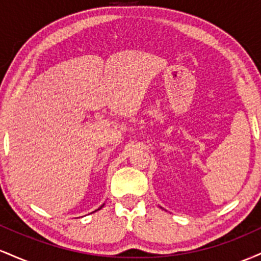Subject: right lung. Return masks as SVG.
I'll return each instance as SVG.
<instances>
[{
	"label": "right lung",
	"mask_w": 261,
	"mask_h": 261,
	"mask_svg": "<svg viewBox=\"0 0 261 261\" xmlns=\"http://www.w3.org/2000/svg\"><path fill=\"white\" fill-rule=\"evenodd\" d=\"M103 206H104V205H101V206H100V207H99V208H98V210H100L101 207H103ZM95 211H97V210H95Z\"/></svg>",
	"instance_id": "obj_1"
}]
</instances>
